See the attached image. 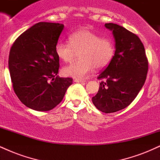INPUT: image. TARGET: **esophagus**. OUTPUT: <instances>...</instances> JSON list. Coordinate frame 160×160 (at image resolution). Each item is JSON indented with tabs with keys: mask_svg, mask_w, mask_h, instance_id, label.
<instances>
[{
	"mask_svg": "<svg viewBox=\"0 0 160 160\" xmlns=\"http://www.w3.org/2000/svg\"><path fill=\"white\" fill-rule=\"evenodd\" d=\"M74 82H86V80H80V79H75Z\"/></svg>",
	"mask_w": 160,
	"mask_h": 160,
	"instance_id": "obj_1",
	"label": "esophagus"
}]
</instances>
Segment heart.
<instances>
[{"mask_svg": "<svg viewBox=\"0 0 160 160\" xmlns=\"http://www.w3.org/2000/svg\"><path fill=\"white\" fill-rule=\"evenodd\" d=\"M69 42L58 41L55 52L58 58L66 63L72 62L79 53V58L72 65L63 69L66 76L84 78L95 68H104L111 63L115 54V43L110 38L82 28L69 36Z\"/></svg>", "mask_w": 160, "mask_h": 160, "instance_id": "b5f03b06", "label": "heart"}]
</instances>
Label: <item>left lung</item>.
<instances>
[{"label":"left lung","instance_id":"1","mask_svg":"<svg viewBox=\"0 0 160 160\" xmlns=\"http://www.w3.org/2000/svg\"><path fill=\"white\" fill-rule=\"evenodd\" d=\"M115 40V54L98 75V93L92 101L97 109L110 113L124 109L132 102L144 86L148 71L144 47L136 34L113 23H106Z\"/></svg>","mask_w":160,"mask_h":160}]
</instances>
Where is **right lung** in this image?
I'll list each match as a JSON object with an SVG mask.
<instances>
[{
    "label": "right lung",
    "instance_id": "obj_1",
    "mask_svg": "<svg viewBox=\"0 0 160 160\" xmlns=\"http://www.w3.org/2000/svg\"><path fill=\"white\" fill-rule=\"evenodd\" d=\"M64 28L59 23L39 22L15 40L9 55V70L16 95L28 108L50 111L63 99L73 79L59 78L55 47Z\"/></svg>",
    "mask_w": 160,
    "mask_h": 160
}]
</instances>
